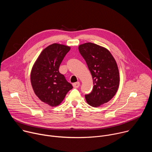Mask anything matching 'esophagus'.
<instances>
[{"mask_svg": "<svg viewBox=\"0 0 152 152\" xmlns=\"http://www.w3.org/2000/svg\"><path fill=\"white\" fill-rule=\"evenodd\" d=\"M73 87H74V88H79V86H80V82H75V83H73Z\"/></svg>", "mask_w": 152, "mask_h": 152, "instance_id": "34e87169", "label": "esophagus"}]
</instances>
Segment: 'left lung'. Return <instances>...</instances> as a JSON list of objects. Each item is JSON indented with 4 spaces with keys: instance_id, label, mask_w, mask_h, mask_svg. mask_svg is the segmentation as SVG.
<instances>
[{
    "instance_id": "8db88e82",
    "label": "left lung",
    "mask_w": 152,
    "mask_h": 152,
    "mask_svg": "<svg viewBox=\"0 0 152 152\" xmlns=\"http://www.w3.org/2000/svg\"><path fill=\"white\" fill-rule=\"evenodd\" d=\"M79 51L93 79V90L85 96V99L90 106H99L109 102L118 90L120 76L117 64L109 50L94 43L80 45Z\"/></svg>"
}]
</instances>
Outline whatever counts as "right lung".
Returning a JSON list of instances; mask_svg holds the SVG:
<instances>
[{"instance_id":"right-lung-1","label":"right lung","mask_w":152,"mask_h":152,"mask_svg":"<svg viewBox=\"0 0 152 152\" xmlns=\"http://www.w3.org/2000/svg\"><path fill=\"white\" fill-rule=\"evenodd\" d=\"M70 50L69 46L54 43L41 52L32 69L31 81L35 94L51 106L59 105L73 88L59 72L61 62Z\"/></svg>"}]
</instances>
